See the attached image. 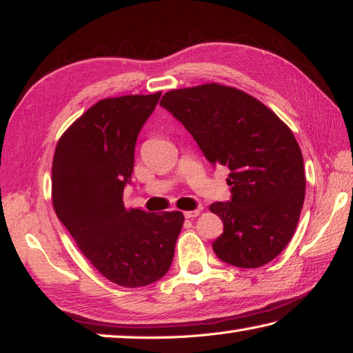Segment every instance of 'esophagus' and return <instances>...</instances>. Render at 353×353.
<instances>
[{
  "instance_id": "1",
  "label": "esophagus",
  "mask_w": 353,
  "mask_h": 353,
  "mask_svg": "<svg viewBox=\"0 0 353 353\" xmlns=\"http://www.w3.org/2000/svg\"><path fill=\"white\" fill-rule=\"evenodd\" d=\"M199 213H201V210H191V212H185L183 216L187 219H193L196 216H199Z\"/></svg>"
}]
</instances>
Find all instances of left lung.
Listing matches in <instances>:
<instances>
[{"label":"left lung","instance_id":"8db88e82","mask_svg":"<svg viewBox=\"0 0 353 353\" xmlns=\"http://www.w3.org/2000/svg\"><path fill=\"white\" fill-rule=\"evenodd\" d=\"M160 105L208 162L230 170V201L210 205L224 224L213 252L236 268L276 259L294 235L305 198L302 152L290 128L259 99L219 83L171 90Z\"/></svg>","mask_w":353,"mask_h":353}]
</instances>
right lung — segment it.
<instances>
[{
	"label": "right lung",
	"mask_w": 353,
	"mask_h": 353,
	"mask_svg": "<svg viewBox=\"0 0 353 353\" xmlns=\"http://www.w3.org/2000/svg\"><path fill=\"white\" fill-rule=\"evenodd\" d=\"M160 94L107 98L59 140L52 160V205L81 252L105 279L137 288L170 271L181 212L126 208L135 143Z\"/></svg>",
	"instance_id": "right-lung-1"
}]
</instances>
